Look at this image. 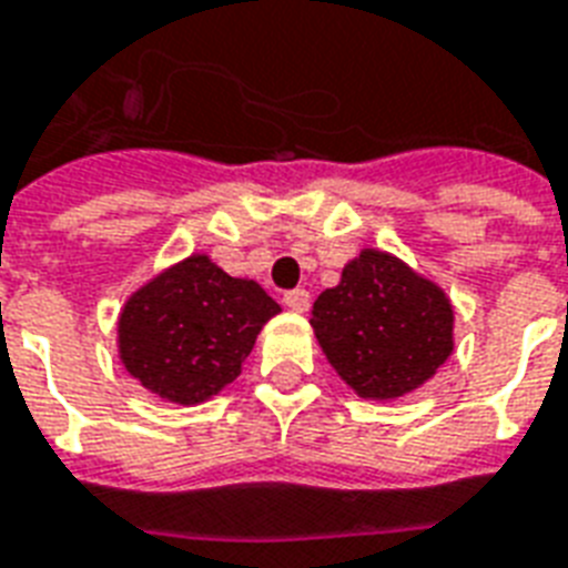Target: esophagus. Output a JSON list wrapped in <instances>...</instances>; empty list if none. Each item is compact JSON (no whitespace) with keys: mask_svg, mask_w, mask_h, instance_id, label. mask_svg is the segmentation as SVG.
<instances>
[{"mask_svg":"<svg viewBox=\"0 0 568 568\" xmlns=\"http://www.w3.org/2000/svg\"><path fill=\"white\" fill-rule=\"evenodd\" d=\"M285 306L288 310H295V313H306L310 310V292L306 288H292V292H285Z\"/></svg>","mask_w":568,"mask_h":568,"instance_id":"obj_1","label":"esophagus"}]
</instances>
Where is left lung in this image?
<instances>
[{"instance_id":"left-lung-1","label":"left lung","mask_w":568,"mask_h":568,"mask_svg":"<svg viewBox=\"0 0 568 568\" xmlns=\"http://www.w3.org/2000/svg\"><path fill=\"white\" fill-rule=\"evenodd\" d=\"M310 325L339 379L361 397H403L452 355L455 313L443 288L388 252L364 250L313 304Z\"/></svg>"}]
</instances>
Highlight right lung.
Wrapping results in <instances>:
<instances>
[{"mask_svg":"<svg viewBox=\"0 0 568 568\" xmlns=\"http://www.w3.org/2000/svg\"><path fill=\"white\" fill-rule=\"evenodd\" d=\"M280 313L262 285L192 255L138 288L120 316V358L144 388L201 403L241 376L264 322Z\"/></svg>","mask_w":568,"mask_h":568,"instance_id":"obj_1","label":"right lung"}]
</instances>
